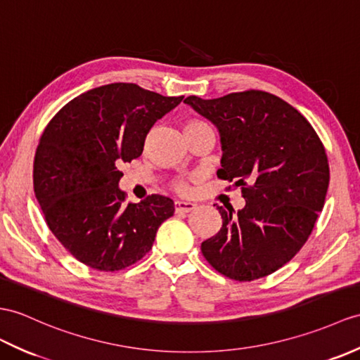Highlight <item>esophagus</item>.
Instances as JSON below:
<instances>
[{
  "label": "esophagus",
  "mask_w": 360,
  "mask_h": 360,
  "mask_svg": "<svg viewBox=\"0 0 360 360\" xmlns=\"http://www.w3.org/2000/svg\"><path fill=\"white\" fill-rule=\"evenodd\" d=\"M195 204L193 202H186V200H176L174 202V210L176 213H190L191 210H195Z\"/></svg>",
  "instance_id": "34e87169"
}]
</instances>
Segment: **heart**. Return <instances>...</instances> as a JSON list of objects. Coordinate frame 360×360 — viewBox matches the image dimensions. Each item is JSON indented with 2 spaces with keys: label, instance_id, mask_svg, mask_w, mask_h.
<instances>
[{
  "label": "heart",
  "instance_id": "1",
  "mask_svg": "<svg viewBox=\"0 0 360 360\" xmlns=\"http://www.w3.org/2000/svg\"><path fill=\"white\" fill-rule=\"evenodd\" d=\"M200 124H202V122H190L188 125H200ZM178 190H179V191H187V190H188V187L186 186V184H179V186H178Z\"/></svg>",
  "mask_w": 360,
  "mask_h": 360
}]
</instances>
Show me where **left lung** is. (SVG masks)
<instances>
[{
  "label": "left lung",
  "instance_id": "obj_1",
  "mask_svg": "<svg viewBox=\"0 0 360 360\" xmlns=\"http://www.w3.org/2000/svg\"><path fill=\"white\" fill-rule=\"evenodd\" d=\"M184 103L219 131L218 178L242 187L245 207L225 212L222 227L200 244L214 270L253 281L285 265L307 242L327 196L330 169L316 131L295 107L250 90Z\"/></svg>",
  "mask_w": 360,
  "mask_h": 360
}]
</instances>
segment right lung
Wrapping results in <instances>:
<instances>
[{
  "mask_svg": "<svg viewBox=\"0 0 360 360\" xmlns=\"http://www.w3.org/2000/svg\"><path fill=\"white\" fill-rule=\"evenodd\" d=\"M182 98L113 82L72 99L49 122L33 188L50 231L82 264L118 271L138 262L173 216L162 195L124 204L120 165L141 156L148 130Z\"/></svg>",
  "mask_w": 360,
  "mask_h": 360,
  "instance_id": "add662e5",
  "label": "right lung"
}]
</instances>
